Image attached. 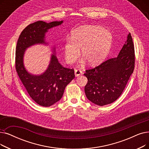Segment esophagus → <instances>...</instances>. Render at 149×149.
<instances>
[{
  "mask_svg": "<svg viewBox=\"0 0 149 149\" xmlns=\"http://www.w3.org/2000/svg\"><path fill=\"white\" fill-rule=\"evenodd\" d=\"M82 74V71L80 69H75V77L80 76Z\"/></svg>",
  "mask_w": 149,
  "mask_h": 149,
  "instance_id": "esophagus-1",
  "label": "esophagus"
}]
</instances>
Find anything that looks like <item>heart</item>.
Returning <instances> with one entry per match:
<instances>
[{
	"label": "heart",
	"mask_w": 149,
	"mask_h": 149,
	"mask_svg": "<svg viewBox=\"0 0 149 149\" xmlns=\"http://www.w3.org/2000/svg\"><path fill=\"white\" fill-rule=\"evenodd\" d=\"M112 35L104 28L95 25H83L74 30L71 39L64 45V54L68 63L75 62L81 54L91 64L104 59L111 48Z\"/></svg>",
	"instance_id": "b5f03b06"
}]
</instances>
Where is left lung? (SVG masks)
Returning a JSON list of instances; mask_svg holds the SVG:
<instances>
[{"instance_id": "1", "label": "left lung", "mask_w": 149, "mask_h": 149, "mask_svg": "<svg viewBox=\"0 0 149 149\" xmlns=\"http://www.w3.org/2000/svg\"><path fill=\"white\" fill-rule=\"evenodd\" d=\"M134 63V44L129 33L118 56L86 70L84 75L88 83L85 92L88 99L99 106L110 104L117 100L133 72Z\"/></svg>"}]
</instances>
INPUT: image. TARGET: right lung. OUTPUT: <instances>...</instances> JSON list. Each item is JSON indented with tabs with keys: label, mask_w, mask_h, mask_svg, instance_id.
Returning <instances> with one entry per match:
<instances>
[{
	"label": "right lung",
	"mask_w": 149,
	"mask_h": 149,
	"mask_svg": "<svg viewBox=\"0 0 149 149\" xmlns=\"http://www.w3.org/2000/svg\"><path fill=\"white\" fill-rule=\"evenodd\" d=\"M63 22L40 21L30 24L21 32L16 45L15 67L17 75L30 97L42 107H50L61 99L66 86L75 78L74 70L63 67L54 54L48 68L43 74L32 75L24 67V55L26 49L33 45L46 44L44 38L48 30Z\"/></svg>",
	"instance_id": "obj_1"
}]
</instances>
